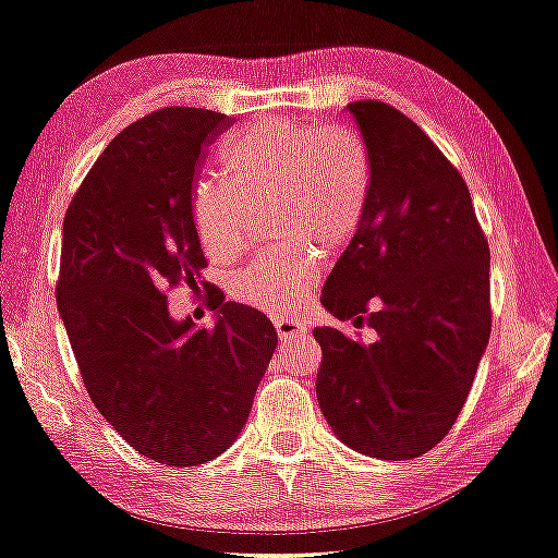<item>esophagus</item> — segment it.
<instances>
[{
    "label": "esophagus",
    "instance_id": "obj_1",
    "mask_svg": "<svg viewBox=\"0 0 558 558\" xmlns=\"http://www.w3.org/2000/svg\"><path fill=\"white\" fill-rule=\"evenodd\" d=\"M276 330H278V338L280 340H290V338L305 336V332L311 330V328H307L305 320L293 318V315H290V318H278L276 320Z\"/></svg>",
    "mask_w": 558,
    "mask_h": 558
}]
</instances>
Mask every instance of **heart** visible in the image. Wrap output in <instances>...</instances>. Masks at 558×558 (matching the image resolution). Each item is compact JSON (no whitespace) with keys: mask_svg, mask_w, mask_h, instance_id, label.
Instances as JSON below:
<instances>
[{"mask_svg":"<svg viewBox=\"0 0 558 558\" xmlns=\"http://www.w3.org/2000/svg\"><path fill=\"white\" fill-rule=\"evenodd\" d=\"M221 182H199L190 215L199 243L213 257L243 247L251 210L278 199L276 230L286 240L345 243L361 226L371 190V165L361 140L348 130H318L293 120L253 122L220 147ZM320 280L307 245L257 255L232 278L240 301L268 313L301 305Z\"/></svg>","mask_w":558,"mask_h":558,"instance_id":"heart-1","label":"heart"}]
</instances>
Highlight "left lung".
I'll return each instance as SVG.
<instances>
[{"label": "left lung", "mask_w": 558, "mask_h": 558, "mask_svg": "<svg viewBox=\"0 0 558 558\" xmlns=\"http://www.w3.org/2000/svg\"><path fill=\"white\" fill-rule=\"evenodd\" d=\"M371 165L361 226L323 286L320 411L348 448L409 461L459 418L492 336V253L471 193L418 124L376 99L351 102ZM374 311H369V305Z\"/></svg>", "instance_id": "1"}]
</instances>
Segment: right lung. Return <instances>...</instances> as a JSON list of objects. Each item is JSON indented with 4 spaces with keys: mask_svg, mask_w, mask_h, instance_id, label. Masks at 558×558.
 Returning <instances> with one entry per match:
<instances>
[{
    "mask_svg": "<svg viewBox=\"0 0 558 558\" xmlns=\"http://www.w3.org/2000/svg\"><path fill=\"white\" fill-rule=\"evenodd\" d=\"M228 124L168 107L124 128L62 226L57 307L87 393L135 451L168 465L213 461L235 444L278 345L260 311L218 288L213 329L167 307L180 281L210 289L190 203L205 147Z\"/></svg>",
    "mask_w": 558,
    "mask_h": 558,
    "instance_id": "obj_1",
    "label": "right lung"
}]
</instances>
